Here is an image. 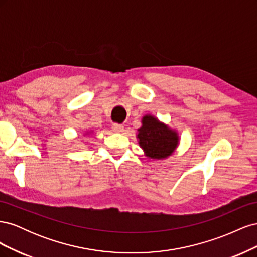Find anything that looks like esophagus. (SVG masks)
Listing matches in <instances>:
<instances>
[{
  "instance_id": "34e87169",
  "label": "esophagus",
  "mask_w": 257,
  "mask_h": 257,
  "mask_svg": "<svg viewBox=\"0 0 257 257\" xmlns=\"http://www.w3.org/2000/svg\"><path fill=\"white\" fill-rule=\"evenodd\" d=\"M111 128L113 132H115V133H122V132L124 131V126L122 125V124H119V123H113Z\"/></svg>"
}]
</instances>
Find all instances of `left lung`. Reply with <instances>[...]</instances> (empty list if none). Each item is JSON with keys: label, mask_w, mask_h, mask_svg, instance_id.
Instances as JSON below:
<instances>
[{"label": "left lung", "mask_w": 257, "mask_h": 257, "mask_svg": "<svg viewBox=\"0 0 257 257\" xmlns=\"http://www.w3.org/2000/svg\"><path fill=\"white\" fill-rule=\"evenodd\" d=\"M139 145L147 157L152 159L167 158L178 145V136L152 115H145L143 126L138 130Z\"/></svg>", "instance_id": "8db88e82"}]
</instances>
